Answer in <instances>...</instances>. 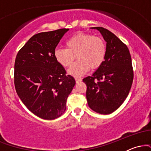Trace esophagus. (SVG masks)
<instances>
[{
  "instance_id": "34e87169",
  "label": "esophagus",
  "mask_w": 151,
  "mask_h": 151,
  "mask_svg": "<svg viewBox=\"0 0 151 151\" xmlns=\"http://www.w3.org/2000/svg\"><path fill=\"white\" fill-rule=\"evenodd\" d=\"M75 81H76V83H79L81 81V79L80 78H75Z\"/></svg>"
}]
</instances>
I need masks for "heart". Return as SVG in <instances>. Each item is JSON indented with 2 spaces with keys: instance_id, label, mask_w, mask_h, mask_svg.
<instances>
[{
  "instance_id": "b5f03b06",
  "label": "heart",
  "mask_w": 151,
  "mask_h": 151,
  "mask_svg": "<svg viewBox=\"0 0 151 151\" xmlns=\"http://www.w3.org/2000/svg\"><path fill=\"white\" fill-rule=\"evenodd\" d=\"M67 49L58 48L55 51L56 60L63 67H70L75 56L78 61L69 70L74 77H81L90 68L98 69L104 61L106 45L103 39L93 35L79 32L67 40Z\"/></svg>"
}]
</instances>
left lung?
I'll return each instance as SVG.
<instances>
[{
	"instance_id": "obj_1",
	"label": "left lung",
	"mask_w": 151,
	"mask_h": 151,
	"mask_svg": "<svg viewBox=\"0 0 151 151\" xmlns=\"http://www.w3.org/2000/svg\"><path fill=\"white\" fill-rule=\"evenodd\" d=\"M93 28L99 30L106 42V54L102 65L83 81L90 108L99 114H109L129 94L133 80L132 61L126 45L113 32L102 27Z\"/></svg>"
}]
</instances>
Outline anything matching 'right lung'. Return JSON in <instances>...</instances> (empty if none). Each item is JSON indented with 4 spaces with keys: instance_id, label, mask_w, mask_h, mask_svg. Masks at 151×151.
<instances>
[{
    "instance_id": "right-lung-1",
    "label": "right lung",
    "mask_w": 151,
    "mask_h": 151,
    "mask_svg": "<svg viewBox=\"0 0 151 151\" xmlns=\"http://www.w3.org/2000/svg\"><path fill=\"white\" fill-rule=\"evenodd\" d=\"M68 30L62 28L34 35L15 58L16 92L25 106L41 119L60 117L76 84L55 57V48Z\"/></svg>"
}]
</instances>
